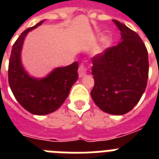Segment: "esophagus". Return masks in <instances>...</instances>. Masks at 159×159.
<instances>
[{
	"instance_id": "1",
	"label": "esophagus",
	"mask_w": 159,
	"mask_h": 159,
	"mask_svg": "<svg viewBox=\"0 0 159 159\" xmlns=\"http://www.w3.org/2000/svg\"><path fill=\"white\" fill-rule=\"evenodd\" d=\"M87 73V68L83 64H81L79 67V69H78V75H79V77H84L85 75Z\"/></svg>"
}]
</instances>
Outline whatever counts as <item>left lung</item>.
Segmentation results:
<instances>
[{
  "instance_id": "obj_1",
  "label": "left lung",
  "mask_w": 159,
  "mask_h": 159,
  "mask_svg": "<svg viewBox=\"0 0 159 159\" xmlns=\"http://www.w3.org/2000/svg\"><path fill=\"white\" fill-rule=\"evenodd\" d=\"M120 31V43L92 58V100L102 111L121 116L137 105L146 89L148 51L134 31L113 20Z\"/></svg>"
}]
</instances>
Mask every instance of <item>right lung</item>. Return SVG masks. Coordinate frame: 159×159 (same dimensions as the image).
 I'll use <instances>...</instances> for the list:
<instances>
[{
    "instance_id": "1",
    "label": "right lung",
    "mask_w": 159,
    "mask_h": 159,
    "mask_svg": "<svg viewBox=\"0 0 159 159\" xmlns=\"http://www.w3.org/2000/svg\"><path fill=\"white\" fill-rule=\"evenodd\" d=\"M44 20L27 29L13 44L9 61V85L18 102L26 111L37 116L50 114L62 106L72 85L78 78V63L56 67L43 78L31 77L21 62V50L27 34Z\"/></svg>"
}]
</instances>
